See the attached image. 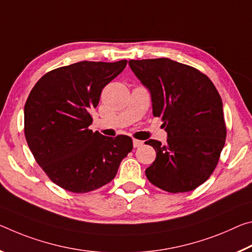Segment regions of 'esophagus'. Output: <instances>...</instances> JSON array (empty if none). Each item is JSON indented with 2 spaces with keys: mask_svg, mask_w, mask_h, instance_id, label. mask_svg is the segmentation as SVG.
<instances>
[{
  "mask_svg": "<svg viewBox=\"0 0 252 252\" xmlns=\"http://www.w3.org/2000/svg\"><path fill=\"white\" fill-rule=\"evenodd\" d=\"M143 141H139V139H133V145L134 147H141L143 145Z\"/></svg>",
  "mask_w": 252,
  "mask_h": 252,
  "instance_id": "esophagus-1",
  "label": "esophagus"
}]
</instances>
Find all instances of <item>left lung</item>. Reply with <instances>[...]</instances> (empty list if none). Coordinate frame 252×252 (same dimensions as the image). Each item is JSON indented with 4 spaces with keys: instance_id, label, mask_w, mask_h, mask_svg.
<instances>
[{
    "instance_id": "left-lung-1",
    "label": "left lung",
    "mask_w": 252,
    "mask_h": 252,
    "mask_svg": "<svg viewBox=\"0 0 252 252\" xmlns=\"http://www.w3.org/2000/svg\"><path fill=\"white\" fill-rule=\"evenodd\" d=\"M152 94L153 115L167 131L162 144L150 139L156 158L145 174L170 193L195 189L217 167L226 137L222 99L208 76L167 58L129 60Z\"/></svg>"
}]
</instances>
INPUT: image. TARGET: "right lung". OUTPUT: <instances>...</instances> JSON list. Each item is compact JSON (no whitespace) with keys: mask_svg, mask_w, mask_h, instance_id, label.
Returning a JSON list of instances; mask_svg holds the SVG:
<instances>
[{"mask_svg":"<svg viewBox=\"0 0 252 252\" xmlns=\"http://www.w3.org/2000/svg\"><path fill=\"white\" fill-rule=\"evenodd\" d=\"M127 64L81 61L45 73L24 106V135L33 156L53 183L87 193L109 183L133 150L129 136L107 137L89 129L90 110L102 89Z\"/></svg>","mask_w":252,"mask_h":252,"instance_id":"obj_1","label":"right lung"}]
</instances>
